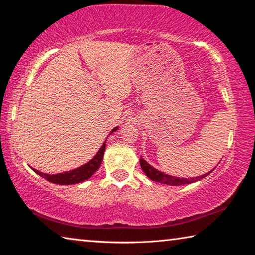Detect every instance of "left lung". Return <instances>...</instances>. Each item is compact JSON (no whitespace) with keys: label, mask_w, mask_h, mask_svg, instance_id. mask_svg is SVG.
I'll return each mask as SVG.
<instances>
[{"label":"left lung","mask_w":255,"mask_h":255,"mask_svg":"<svg viewBox=\"0 0 255 255\" xmlns=\"http://www.w3.org/2000/svg\"><path fill=\"white\" fill-rule=\"evenodd\" d=\"M139 163H140L141 169L144 171V173L147 175L150 180L155 181V182H161L163 184H170V185H181V184H189V183L196 182V181H199L201 179L206 178L207 175L210 174L211 172L215 170L213 169L211 171L207 172V173L202 174L200 176H196V178H180V176L170 175V174L164 173V172L156 170L155 167L150 165V164L146 162L143 157H140Z\"/></svg>","instance_id":"obj_1"}]
</instances>
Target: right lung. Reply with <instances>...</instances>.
Listing matches in <instances>:
<instances>
[{
	"label": "right lung",
	"instance_id": "obj_1",
	"mask_svg": "<svg viewBox=\"0 0 255 255\" xmlns=\"http://www.w3.org/2000/svg\"><path fill=\"white\" fill-rule=\"evenodd\" d=\"M116 130H118V126L115 127L112 130L110 131L109 135H111L112 132H115ZM106 141L102 144L100 149L98 150L97 154L94 155L92 159H90L88 163L83 164L80 167H76L74 170L71 171H66L63 172V173H57V174H47V173H42V172L38 171V170H33V172H36L38 175H40L41 178L46 179L47 181H49L51 183H56V184H76L80 182H83V181L88 180L91 178V176L94 174L99 167L101 165L102 158H103V154H105V149H106Z\"/></svg>",
	"mask_w": 255,
	"mask_h": 255
}]
</instances>
